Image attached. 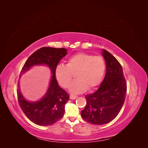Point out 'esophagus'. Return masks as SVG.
I'll return each mask as SVG.
<instances>
[{
  "label": "esophagus",
  "instance_id": "obj_1",
  "mask_svg": "<svg viewBox=\"0 0 148 148\" xmlns=\"http://www.w3.org/2000/svg\"><path fill=\"white\" fill-rule=\"evenodd\" d=\"M78 97V96H75V95H70V99H77V98Z\"/></svg>",
  "mask_w": 148,
  "mask_h": 148
}]
</instances>
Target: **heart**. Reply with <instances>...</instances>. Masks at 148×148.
I'll return each mask as SVG.
<instances>
[{"instance_id":"b5f03b06","label":"heart","mask_w":148,"mask_h":148,"mask_svg":"<svg viewBox=\"0 0 148 148\" xmlns=\"http://www.w3.org/2000/svg\"><path fill=\"white\" fill-rule=\"evenodd\" d=\"M106 68V62L102 56L78 52L70 57L66 65L58 64L55 76L62 87L68 88L75 74L77 79L71 84L70 91L77 94L97 86L104 77Z\"/></svg>"}]
</instances>
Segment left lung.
Returning a JSON list of instances; mask_svg holds the SVG:
<instances>
[{"mask_svg": "<svg viewBox=\"0 0 148 148\" xmlns=\"http://www.w3.org/2000/svg\"><path fill=\"white\" fill-rule=\"evenodd\" d=\"M106 74L97 90L85 96L86 105L81 112L82 117L94 125H104L117 117L122 109L127 93V83L123 69L115 58L103 49Z\"/></svg>", "mask_w": 148, "mask_h": 148, "instance_id": "1", "label": "left lung"}]
</instances>
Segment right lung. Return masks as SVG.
I'll list each match as a JSON object with an SVG mask.
<instances>
[{"instance_id":"add662e5","label":"right lung","mask_w":148,"mask_h":148,"mask_svg":"<svg viewBox=\"0 0 148 148\" xmlns=\"http://www.w3.org/2000/svg\"><path fill=\"white\" fill-rule=\"evenodd\" d=\"M66 55L65 48L43 47L35 51L26 61L20 77L35 65H47L52 76L49 89L41 101L30 102L26 101L17 89L18 101L25 115L34 123L48 126L56 123L63 117L65 105L69 100V95L61 88L56 78L55 69L59 62Z\"/></svg>"}]
</instances>
